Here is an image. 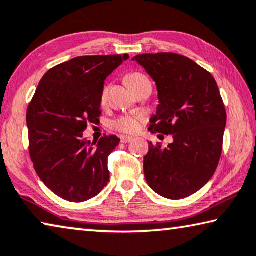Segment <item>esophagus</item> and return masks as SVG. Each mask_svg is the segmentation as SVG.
<instances>
[{"instance_id":"1","label":"esophagus","mask_w":256,"mask_h":256,"mask_svg":"<svg viewBox=\"0 0 256 256\" xmlns=\"http://www.w3.org/2000/svg\"><path fill=\"white\" fill-rule=\"evenodd\" d=\"M120 142H121V143H130V142H132V137L121 136L120 137Z\"/></svg>"}]
</instances>
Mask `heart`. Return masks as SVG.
I'll return each mask as SVG.
<instances>
[{"mask_svg": "<svg viewBox=\"0 0 256 256\" xmlns=\"http://www.w3.org/2000/svg\"><path fill=\"white\" fill-rule=\"evenodd\" d=\"M126 80H127L128 84L135 92H137L142 86L150 82L148 78L140 72L129 73L127 78H126ZM110 88H111V86L108 84H106L102 87L100 92V103L102 106H105L108 104ZM145 120H146V118H145L144 114H140V113H137V114H122L116 118V119H113L110 122V127L113 130L124 134V135H132V134H136L140 130L142 124L145 122Z\"/></svg>", "mask_w": 256, "mask_h": 256, "instance_id": "1", "label": "heart"}]
</instances>
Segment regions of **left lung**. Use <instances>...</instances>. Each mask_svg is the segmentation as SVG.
I'll use <instances>...</instances> for the list:
<instances>
[{
	"label": "left lung",
	"mask_w": 256,
	"mask_h": 256,
	"mask_svg": "<svg viewBox=\"0 0 256 256\" xmlns=\"http://www.w3.org/2000/svg\"><path fill=\"white\" fill-rule=\"evenodd\" d=\"M134 60L158 88L160 104L148 130L174 137L166 148L148 142L145 178L164 198H186L213 178L222 154L226 112L218 84L208 70L182 54H143Z\"/></svg>",
	"instance_id": "1"
}]
</instances>
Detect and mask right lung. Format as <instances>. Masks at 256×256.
<instances>
[{
	"instance_id": "1",
	"label": "right lung",
	"mask_w": 256,
	"mask_h": 256,
	"mask_svg": "<svg viewBox=\"0 0 256 256\" xmlns=\"http://www.w3.org/2000/svg\"><path fill=\"white\" fill-rule=\"evenodd\" d=\"M128 54L81 56L54 66L41 78L27 108L30 156L38 178L54 194L73 202L97 196L110 178L108 159L120 140H84L100 116L105 78Z\"/></svg>"
}]
</instances>
